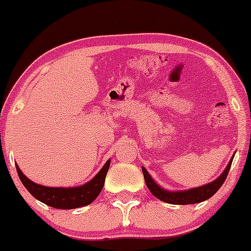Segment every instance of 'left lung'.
I'll use <instances>...</instances> for the list:
<instances>
[{
	"instance_id": "obj_1",
	"label": "left lung",
	"mask_w": 251,
	"mask_h": 251,
	"mask_svg": "<svg viewBox=\"0 0 251 251\" xmlns=\"http://www.w3.org/2000/svg\"><path fill=\"white\" fill-rule=\"evenodd\" d=\"M232 160L227 165L226 170L220 175L219 178H216L215 181L210 182V183L205 184V186L198 187V188L188 189V191H181V192H169L163 189L161 187H159L155 183L153 178L151 177V175L147 173V170L144 168H142L144 175V181H146L147 187H148L149 191L151 192L154 197H156L158 199H160L161 201H165L169 204H176V205H187V204H197L201 203V201H206V199L211 198L220 188L224 184V182L226 181L227 175L229 173V169H231Z\"/></svg>"
}]
</instances>
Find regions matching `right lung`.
<instances>
[{
    "label": "right lung",
    "instance_id": "add662e5",
    "mask_svg": "<svg viewBox=\"0 0 251 251\" xmlns=\"http://www.w3.org/2000/svg\"><path fill=\"white\" fill-rule=\"evenodd\" d=\"M17 166V173L19 175L20 181L23 182L25 188L30 192L32 197L37 201H42L48 206L55 209H75V207L85 206L92 203L104 186L105 176L110 166V160H108L100 171L90 182L80 187L74 188H53V187H45L41 184H36L30 181L22 170Z\"/></svg>",
    "mask_w": 251,
    "mask_h": 251
}]
</instances>
